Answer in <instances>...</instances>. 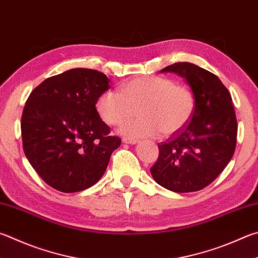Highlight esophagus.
<instances>
[{
  "instance_id": "obj_1",
  "label": "esophagus",
  "mask_w": 258,
  "mask_h": 258,
  "mask_svg": "<svg viewBox=\"0 0 258 258\" xmlns=\"http://www.w3.org/2000/svg\"><path fill=\"white\" fill-rule=\"evenodd\" d=\"M123 142L126 144H137L139 142V140L131 139V138H123Z\"/></svg>"
}]
</instances>
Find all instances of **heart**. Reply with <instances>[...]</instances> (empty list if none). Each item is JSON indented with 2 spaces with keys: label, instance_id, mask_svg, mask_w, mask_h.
Here are the masks:
<instances>
[{
  "label": "heart",
  "instance_id": "b5f03b06",
  "mask_svg": "<svg viewBox=\"0 0 258 258\" xmlns=\"http://www.w3.org/2000/svg\"><path fill=\"white\" fill-rule=\"evenodd\" d=\"M102 120L116 126L138 109L137 119L126 120L119 133L126 138H154L174 135L185 127L193 116L195 98L189 88L171 79L145 76L121 84L120 92L107 90L97 101Z\"/></svg>",
  "mask_w": 258,
  "mask_h": 258
}]
</instances>
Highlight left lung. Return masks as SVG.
<instances>
[{
    "label": "left lung",
    "mask_w": 258,
    "mask_h": 258,
    "mask_svg": "<svg viewBox=\"0 0 258 258\" xmlns=\"http://www.w3.org/2000/svg\"><path fill=\"white\" fill-rule=\"evenodd\" d=\"M160 72L184 78L195 98L193 116L184 128L158 144L159 157L151 175L159 185L176 193L203 189L231 160L237 142L232 99L220 79L198 65L181 62Z\"/></svg>",
    "instance_id": "8db88e82"
}]
</instances>
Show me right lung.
<instances>
[{"label":"right lung","mask_w":258,"mask_h":258,"mask_svg":"<svg viewBox=\"0 0 258 258\" xmlns=\"http://www.w3.org/2000/svg\"><path fill=\"white\" fill-rule=\"evenodd\" d=\"M110 80L90 69H72L41 82L21 117L23 151L46 184L63 193L87 189L105 174L118 137L96 104Z\"/></svg>","instance_id":"add662e5"}]
</instances>
